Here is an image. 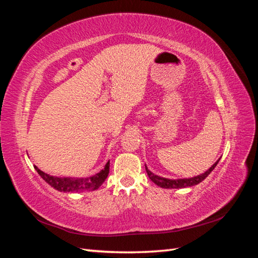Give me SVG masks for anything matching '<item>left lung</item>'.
Here are the masks:
<instances>
[{
	"instance_id": "left-lung-1",
	"label": "left lung",
	"mask_w": 258,
	"mask_h": 258,
	"mask_svg": "<svg viewBox=\"0 0 258 258\" xmlns=\"http://www.w3.org/2000/svg\"><path fill=\"white\" fill-rule=\"evenodd\" d=\"M218 162H220V160H218L215 164H214V165L210 169H207V171L204 174L197 175V176H195V177L179 178V179H169V178H164V177H161V176H157V175L153 174L146 166H145V168H146V173H147V175H149L150 179L152 180V182H154L157 186H160V187H163V188H184V187H189V186L197 185L199 183H201L202 180H204L208 176V175L212 173L213 169L216 167Z\"/></svg>"
}]
</instances>
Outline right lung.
<instances>
[{
	"instance_id": "1",
	"label": "right lung",
	"mask_w": 258,
	"mask_h": 258,
	"mask_svg": "<svg viewBox=\"0 0 258 258\" xmlns=\"http://www.w3.org/2000/svg\"><path fill=\"white\" fill-rule=\"evenodd\" d=\"M36 172L40 174V176L45 180L47 184H50L52 187L59 191H85V190H95L104 183L109 173V162L106 163L105 167L100 173L95 174L94 176L87 178H72V177H57L52 176L44 172H42L40 168L34 166Z\"/></svg>"
}]
</instances>
